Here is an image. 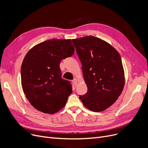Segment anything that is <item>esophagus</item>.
<instances>
[{"label":"esophagus","instance_id":"1","mask_svg":"<svg viewBox=\"0 0 148 148\" xmlns=\"http://www.w3.org/2000/svg\"><path fill=\"white\" fill-rule=\"evenodd\" d=\"M73 83H74V85H76V84H77V82H78V79L74 78V79L73 80Z\"/></svg>","mask_w":148,"mask_h":148}]
</instances>
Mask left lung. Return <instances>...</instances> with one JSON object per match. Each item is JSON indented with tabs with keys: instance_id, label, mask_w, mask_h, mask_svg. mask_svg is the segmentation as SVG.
Masks as SVG:
<instances>
[{
	"instance_id": "left-lung-1",
	"label": "left lung",
	"mask_w": 148,
	"mask_h": 148,
	"mask_svg": "<svg viewBox=\"0 0 148 148\" xmlns=\"http://www.w3.org/2000/svg\"><path fill=\"white\" fill-rule=\"evenodd\" d=\"M72 41L88 87L86 94L79 98L90 110L104 111L116 101L125 84L120 54L109 43L94 36Z\"/></svg>"
}]
</instances>
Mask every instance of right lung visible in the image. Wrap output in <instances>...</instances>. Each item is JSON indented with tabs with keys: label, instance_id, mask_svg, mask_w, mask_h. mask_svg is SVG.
<instances>
[{
	"label": "right lung",
	"instance_id": "right-lung-1",
	"mask_svg": "<svg viewBox=\"0 0 148 148\" xmlns=\"http://www.w3.org/2000/svg\"><path fill=\"white\" fill-rule=\"evenodd\" d=\"M74 53L71 39L47 40L26 53L21 68V86L36 110L54 114L65 106L73 90L70 83L62 79L59 64Z\"/></svg>",
	"mask_w": 148,
	"mask_h": 148
}]
</instances>
